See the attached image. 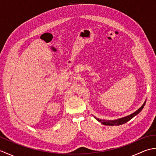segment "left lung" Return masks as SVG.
Returning <instances> with one entry per match:
<instances>
[{
  "instance_id": "1",
  "label": "left lung",
  "mask_w": 156,
  "mask_h": 156,
  "mask_svg": "<svg viewBox=\"0 0 156 156\" xmlns=\"http://www.w3.org/2000/svg\"><path fill=\"white\" fill-rule=\"evenodd\" d=\"M145 102L146 101H145L144 103L143 104V105L141 106V107L138 109L137 111H136L135 112H134L133 113H132L131 115H129L127 117H122V118H120L119 119H117V120H112V121H107V120H104V119H98L97 117L94 118L97 119L98 121H99L101 122V123L105 125H109V126H113V125H122L125 123V122H128L129 121H130L131 119H133L135 116H136L137 115H138L140 112L142 111V109L144 107V106L145 105Z\"/></svg>"
}]
</instances>
